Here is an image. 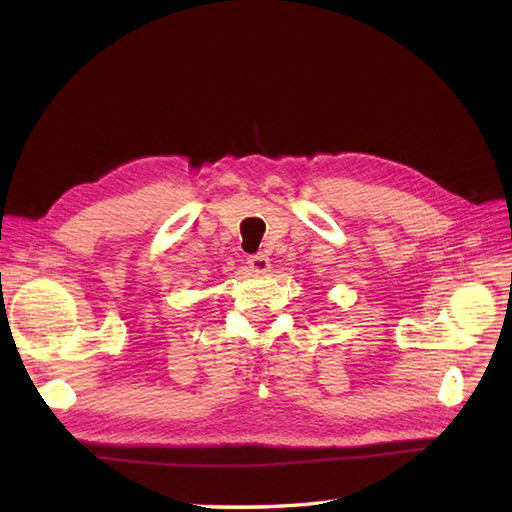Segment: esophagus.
Listing matches in <instances>:
<instances>
[{
    "mask_svg": "<svg viewBox=\"0 0 512 512\" xmlns=\"http://www.w3.org/2000/svg\"><path fill=\"white\" fill-rule=\"evenodd\" d=\"M247 267L254 273H267L271 269V260L267 254H256L247 258Z\"/></svg>",
    "mask_w": 512,
    "mask_h": 512,
    "instance_id": "34e87169",
    "label": "esophagus"
}]
</instances>
